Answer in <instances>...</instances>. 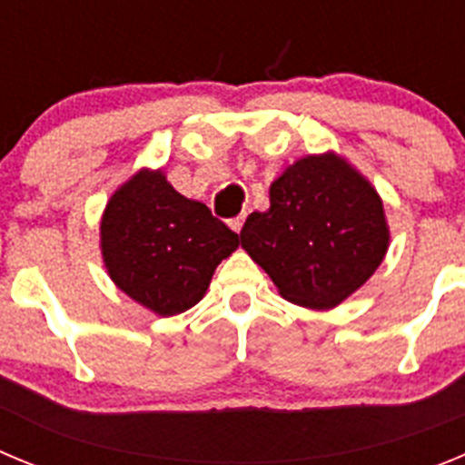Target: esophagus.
Here are the masks:
<instances>
[{
    "label": "esophagus",
    "instance_id": "34e87169",
    "mask_svg": "<svg viewBox=\"0 0 465 465\" xmlns=\"http://www.w3.org/2000/svg\"><path fill=\"white\" fill-rule=\"evenodd\" d=\"M242 223H245V213H241L238 217H232V220H229V227H232L236 233H241Z\"/></svg>",
    "mask_w": 465,
    "mask_h": 465
}]
</instances>
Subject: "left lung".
I'll list each match as a JSON object with an SVG mask.
<instances>
[{
    "label": "left lung",
    "mask_w": 465,
    "mask_h": 465,
    "mask_svg": "<svg viewBox=\"0 0 465 465\" xmlns=\"http://www.w3.org/2000/svg\"><path fill=\"white\" fill-rule=\"evenodd\" d=\"M241 245L284 299L324 311L375 273L389 229L363 175L336 154H311L275 178L271 208L245 220Z\"/></svg>",
    "instance_id": "8db88e82"
}]
</instances>
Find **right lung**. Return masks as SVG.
I'll return each mask as SVG.
<instances>
[{
  "instance_id": "add662e5",
  "label": "right lung",
  "mask_w": 465,
  "mask_h": 465,
  "mask_svg": "<svg viewBox=\"0 0 465 465\" xmlns=\"http://www.w3.org/2000/svg\"><path fill=\"white\" fill-rule=\"evenodd\" d=\"M238 233L166 183L139 171L111 196L102 217L108 275L157 315H178L206 294L217 263L238 248Z\"/></svg>"
}]
</instances>
